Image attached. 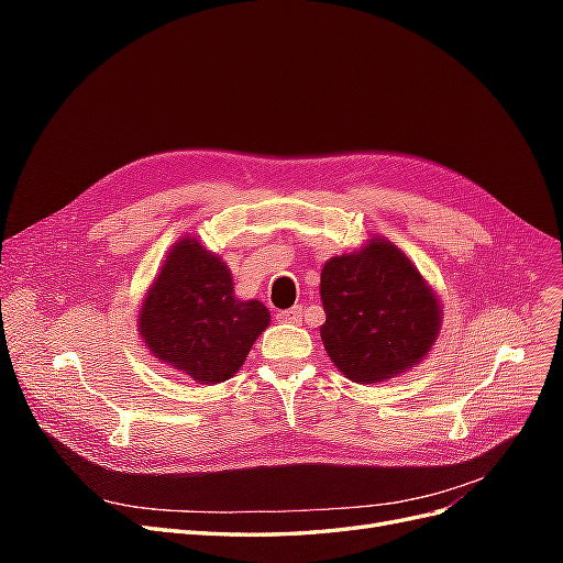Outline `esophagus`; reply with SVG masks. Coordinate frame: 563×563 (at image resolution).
I'll return each instance as SVG.
<instances>
[{
    "instance_id": "obj_1",
    "label": "esophagus",
    "mask_w": 563,
    "mask_h": 563,
    "mask_svg": "<svg viewBox=\"0 0 563 563\" xmlns=\"http://www.w3.org/2000/svg\"><path fill=\"white\" fill-rule=\"evenodd\" d=\"M300 319H302V308H300V305H294V308L277 312V321H282V323H298Z\"/></svg>"
}]
</instances>
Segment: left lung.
Returning a JSON list of instances; mask_svg holds the SVG:
<instances>
[{"label": "left lung", "instance_id": "1", "mask_svg": "<svg viewBox=\"0 0 563 563\" xmlns=\"http://www.w3.org/2000/svg\"><path fill=\"white\" fill-rule=\"evenodd\" d=\"M321 340L354 383H380L418 364L439 335L441 308L406 255L385 240L321 269Z\"/></svg>", "mask_w": 563, "mask_h": 563}]
</instances>
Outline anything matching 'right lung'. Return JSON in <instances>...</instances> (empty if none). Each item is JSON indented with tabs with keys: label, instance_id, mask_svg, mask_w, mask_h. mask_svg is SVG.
Here are the masks:
<instances>
[{
	"label": "right lung",
	"instance_id": "1",
	"mask_svg": "<svg viewBox=\"0 0 563 563\" xmlns=\"http://www.w3.org/2000/svg\"><path fill=\"white\" fill-rule=\"evenodd\" d=\"M139 323L157 360L197 383H223L269 327V312L258 300H236L228 265L187 236L168 253Z\"/></svg>",
	"mask_w": 563,
	"mask_h": 563
}]
</instances>
